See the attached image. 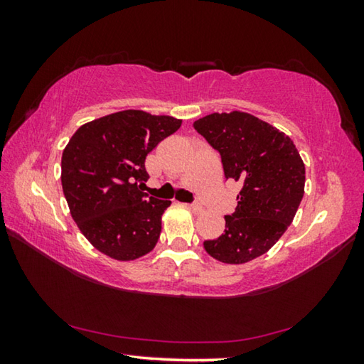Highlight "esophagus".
Wrapping results in <instances>:
<instances>
[{
  "instance_id": "obj_1",
  "label": "esophagus",
  "mask_w": 364,
  "mask_h": 364,
  "mask_svg": "<svg viewBox=\"0 0 364 364\" xmlns=\"http://www.w3.org/2000/svg\"><path fill=\"white\" fill-rule=\"evenodd\" d=\"M191 210H193L194 213H200L202 212V205L200 204H191V205H188Z\"/></svg>"
}]
</instances>
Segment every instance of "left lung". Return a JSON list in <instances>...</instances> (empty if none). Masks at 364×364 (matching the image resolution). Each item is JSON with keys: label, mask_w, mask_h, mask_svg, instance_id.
<instances>
[{"label": "left lung", "mask_w": 364, "mask_h": 364, "mask_svg": "<svg viewBox=\"0 0 364 364\" xmlns=\"http://www.w3.org/2000/svg\"><path fill=\"white\" fill-rule=\"evenodd\" d=\"M194 128L220 152L226 180L242 186L236 210L225 217V232L204 242L207 254L228 264L267 254L292 223L305 193V165L294 141L241 110L205 115Z\"/></svg>", "instance_id": "left-lung-1"}]
</instances>
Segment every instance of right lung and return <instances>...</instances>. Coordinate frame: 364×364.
<instances>
[{"label": "right lung", "mask_w": 364, "mask_h": 364, "mask_svg": "<svg viewBox=\"0 0 364 364\" xmlns=\"http://www.w3.org/2000/svg\"><path fill=\"white\" fill-rule=\"evenodd\" d=\"M181 120L144 110H122L85 123L73 133L60 160V183L72 218L90 244L119 262L156 247L170 200L141 193L144 162Z\"/></svg>", "instance_id": "right-lung-1"}]
</instances>
